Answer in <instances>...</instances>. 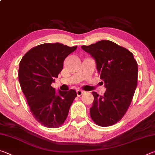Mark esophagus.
Segmentation results:
<instances>
[{
	"mask_svg": "<svg viewBox=\"0 0 155 155\" xmlns=\"http://www.w3.org/2000/svg\"><path fill=\"white\" fill-rule=\"evenodd\" d=\"M83 92H84V91H83L82 90H77V96H78V97L81 96L83 94Z\"/></svg>",
	"mask_w": 155,
	"mask_h": 155,
	"instance_id": "obj_1",
	"label": "esophagus"
}]
</instances>
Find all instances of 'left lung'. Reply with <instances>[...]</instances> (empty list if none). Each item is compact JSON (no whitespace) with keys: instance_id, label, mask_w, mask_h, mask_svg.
Segmentation results:
<instances>
[{"instance_id":"obj_1","label":"left lung","mask_w":155,"mask_h":155,"mask_svg":"<svg viewBox=\"0 0 155 155\" xmlns=\"http://www.w3.org/2000/svg\"><path fill=\"white\" fill-rule=\"evenodd\" d=\"M81 48L96 60L100 78L107 88L103 96L92 92L90 116L101 127L114 125L122 118L133 100L137 85V63L132 52L111 41L101 40Z\"/></svg>"}]
</instances>
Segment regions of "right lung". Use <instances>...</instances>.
<instances>
[{"mask_svg": "<svg viewBox=\"0 0 155 155\" xmlns=\"http://www.w3.org/2000/svg\"><path fill=\"white\" fill-rule=\"evenodd\" d=\"M77 48L60 43L42 44L29 50L20 62L21 89L33 117L46 127H61L77 97L74 90L57 93L51 86L62 70L65 59Z\"/></svg>", "mask_w": 155, "mask_h": 155, "instance_id": "obj_1", "label": "right lung"}]
</instances>
